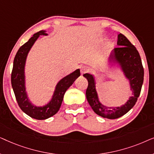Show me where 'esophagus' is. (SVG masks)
<instances>
[{
  "label": "esophagus",
  "instance_id": "34e87169",
  "mask_svg": "<svg viewBox=\"0 0 154 154\" xmlns=\"http://www.w3.org/2000/svg\"><path fill=\"white\" fill-rule=\"evenodd\" d=\"M88 71V68L87 66H83L81 67V72L82 74H84V73H85Z\"/></svg>",
  "mask_w": 154,
  "mask_h": 154
}]
</instances>
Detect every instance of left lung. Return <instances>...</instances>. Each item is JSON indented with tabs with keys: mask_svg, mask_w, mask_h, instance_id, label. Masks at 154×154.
Masks as SVG:
<instances>
[{
	"mask_svg": "<svg viewBox=\"0 0 154 154\" xmlns=\"http://www.w3.org/2000/svg\"><path fill=\"white\" fill-rule=\"evenodd\" d=\"M117 45L119 48H114L109 54L106 66L108 69L117 66L128 81L132 96L129 97L127 102L120 106H109L102 104L97 90L95 76L89 73L83 74L88 82L86 98L90 106L97 114L108 119L123 116L134 106L144 81V69L136 48L122 33L118 35Z\"/></svg>",
	"mask_w": 154,
	"mask_h": 154,
	"instance_id": "obj_1",
	"label": "left lung"
}]
</instances>
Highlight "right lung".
I'll return each mask as SVG.
<instances>
[{
    "label": "right lung",
    "instance_id": "right-lung-1",
    "mask_svg": "<svg viewBox=\"0 0 154 154\" xmlns=\"http://www.w3.org/2000/svg\"><path fill=\"white\" fill-rule=\"evenodd\" d=\"M48 35V34L46 33V31H40L33 34L26 43L20 47L14 59L11 74L12 87L20 109L26 114L37 120L47 119L57 113L65 92L81 75L80 69H77L59 81L54 88L51 99L45 105L38 106L31 102L26 91L25 66L29 51L40 35Z\"/></svg>",
    "mask_w": 154,
    "mask_h": 154
}]
</instances>
